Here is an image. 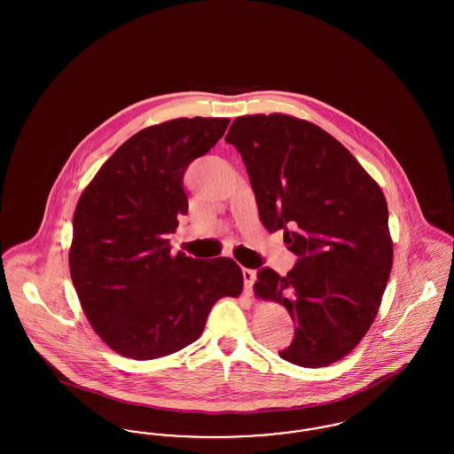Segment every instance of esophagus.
<instances>
[{"instance_id":"obj_1","label":"esophagus","mask_w":454,"mask_h":454,"mask_svg":"<svg viewBox=\"0 0 454 454\" xmlns=\"http://www.w3.org/2000/svg\"><path fill=\"white\" fill-rule=\"evenodd\" d=\"M255 279H257V276H255V270H252V269H243V281H245V291H247L248 294H252V289H254V284H255Z\"/></svg>"}]
</instances>
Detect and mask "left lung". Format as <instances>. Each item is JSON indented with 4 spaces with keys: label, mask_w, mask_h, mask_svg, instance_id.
I'll return each mask as SVG.
<instances>
[{
    "label": "left lung",
    "mask_w": 454,
    "mask_h": 454,
    "mask_svg": "<svg viewBox=\"0 0 454 454\" xmlns=\"http://www.w3.org/2000/svg\"><path fill=\"white\" fill-rule=\"evenodd\" d=\"M243 158L262 224L284 231L296 265L260 269L255 294L281 302L294 339L284 361L324 367L366 335L393 263L380 185L335 137L284 114L237 117L226 134Z\"/></svg>",
    "instance_id": "left-lung-1"
}]
</instances>
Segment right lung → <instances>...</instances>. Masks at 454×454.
Returning <instances> with one entry per match:
<instances>
[{"mask_svg":"<svg viewBox=\"0 0 454 454\" xmlns=\"http://www.w3.org/2000/svg\"><path fill=\"white\" fill-rule=\"evenodd\" d=\"M230 124L175 119L139 130L114 153L80 197L69 270L88 322L130 359L148 361L197 340L215 302L243 289L235 260L170 254L189 199L184 175Z\"/></svg>","mask_w":454,"mask_h":454,"instance_id":"1","label":"right lung"}]
</instances>
